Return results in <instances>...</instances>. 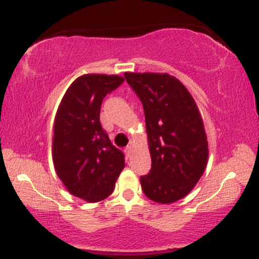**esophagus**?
<instances>
[{
  "mask_svg": "<svg viewBox=\"0 0 259 259\" xmlns=\"http://www.w3.org/2000/svg\"><path fill=\"white\" fill-rule=\"evenodd\" d=\"M124 152H125L126 157H127V158H129V157L132 156V153H133V147L132 146H127L125 150H124Z\"/></svg>",
  "mask_w": 259,
  "mask_h": 259,
  "instance_id": "1",
  "label": "esophagus"
}]
</instances>
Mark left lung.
Instances as JSON below:
<instances>
[{"mask_svg": "<svg viewBox=\"0 0 259 259\" xmlns=\"http://www.w3.org/2000/svg\"><path fill=\"white\" fill-rule=\"evenodd\" d=\"M127 84L144 106L151 170L140 178L144 194L171 203L194 189L207 165L203 121L187 89L164 73H125Z\"/></svg>", "mask_w": 259, "mask_h": 259, "instance_id": "8db88e82", "label": "left lung"}]
</instances>
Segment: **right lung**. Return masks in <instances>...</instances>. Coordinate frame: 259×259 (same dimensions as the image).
<instances>
[{
    "mask_svg": "<svg viewBox=\"0 0 259 259\" xmlns=\"http://www.w3.org/2000/svg\"><path fill=\"white\" fill-rule=\"evenodd\" d=\"M124 78L80 76L58 107L53 129V164L70 194L88 202L105 200L125 167L124 153L112 145L100 123L102 101Z\"/></svg>",
    "mask_w": 259,
    "mask_h": 259,
    "instance_id": "1",
    "label": "right lung"
}]
</instances>
